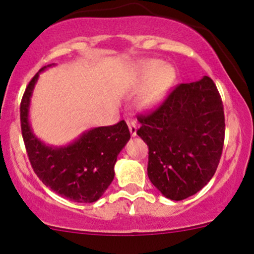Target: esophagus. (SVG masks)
Returning <instances> with one entry per match:
<instances>
[{
	"mask_svg": "<svg viewBox=\"0 0 254 254\" xmlns=\"http://www.w3.org/2000/svg\"><path fill=\"white\" fill-rule=\"evenodd\" d=\"M127 127H129L130 133H131V136L133 137V136H136V132H137V124H136V122L133 119H127Z\"/></svg>",
	"mask_w": 254,
	"mask_h": 254,
	"instance_id": "esophagus-1",
	"label": "esophagus"
}]
</instances>
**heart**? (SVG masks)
<instances>
[{
	"label": "heart",
	"mask_w": 254,
	"mask_h": 254,
	"mask_svg": "<svg viewBox=\"0 0 254 254\" xmlns=\"http://www.w3.org/2000/svg\"><path fill=\"white\" fill-rule=\"evenodd\" d=\"M142 76L144 78L153 77L141 99V105L146 108L160 104L176 79L175 69L169 65H163L158 60L146 61L142 65Z\"/></svg>",
	"instance_id": "heart-1"
}]
</instances>
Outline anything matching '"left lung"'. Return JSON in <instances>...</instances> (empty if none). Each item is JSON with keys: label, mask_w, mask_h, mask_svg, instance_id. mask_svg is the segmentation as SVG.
<instances>
[{"label": "left lung", "mask_w": 254, "mask_h": 254, "mask_svg": "<svg viewBox=\"0 0 254 254\" xmlns=\"http://www.w3.org/2000/svg\"><path fill=\"white\" fill-rule=\"evenodd\" d=\"M148 146V177L168 199L180 201L210 182L224 143V111L210 77L183 83L155 111L138 117Z\"/></svg>", "instance_id": "8db88e82"}]
</instances>
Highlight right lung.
I'll use <instances>...</instances> for the list:
<instances>
[{"label":"right lung","instance_id":"right-lung-1","mask_svg":"<svg viewBox=\"0 0 254 254\" xmlns=\"http://www.w3.org/2000/svg\"><path fill=\"white\" fill-rule=\"evenodd\" d=\"M54 64L44 66L40 72ZM40 72L25 90L20 104L21 132L30 163L38 178L53 191L76 202H94L114 178L117 157L130 140L127 123L83 132L67 146H48L35 135L29 121L31 96Z\"/></svg>","mask_w":254,"mask_h":254}]
</instances>
